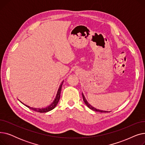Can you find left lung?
<instances>
[{
    "mask_svg": "<svg viewBox=\"0 0 145 145\" xmlns=\"http://www.w3.org/2000/svg\"><path fill=\"white\" fill-rule=\"evenodd\" d=\"M82 96H83V101L85 102V104L86 105V106H88V107L89 109H90L91 110H94V111H96V112H102V113H103V112H105V113H106V112H108V111H104V110H99V109H96L95 108L93 107V106H92V105H90V104H89V103L88 102V101H86V99L85 97L84 96V95H83V93H82Z\"/></svg>",
    "mask_w": 145,
    "mask_h": 145,
    "instance_id": "left-lung-1",
    "label": "left lung"
}]
</instances>
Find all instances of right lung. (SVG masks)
<instances>
[{
    "label": "right lung",
    "mask_w": 145,
    "mask_h": 145,
    "mask_svg": "<svg viewBox=\"0 0 145 145\" xmlns=\"http://www.w3.org/2000/svg\"><path fill=\"white\" fill-rule=\"evenodd\" d=\"M63 81L62 82V83H61V85H60L59 88V89L57 90V94H56V97L55 99V100L53 101V102L50 104L48 106H46V107L45 108H33V107H31V106H29L25 103H24L23 102H22L21 101H20L22 104H24L25 106H26V107H27L28 108L32 109L34 111H36V112H40V113H46V112H49L50 110H52V109H54L56 105H57L58 102H59V101L60 99V92H61V89H62V85H63Z\"/></svg>",
    "instance_id": "obj_1"
}]
</instances>
